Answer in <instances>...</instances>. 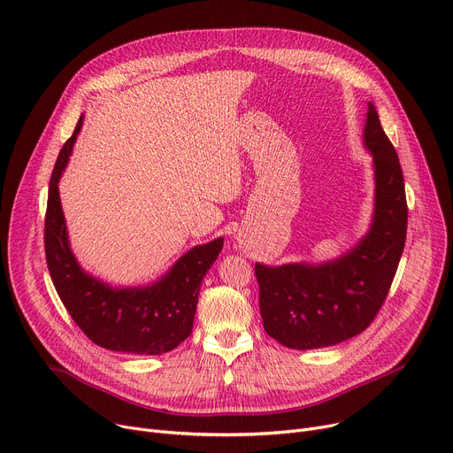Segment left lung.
<instances>
[{
    "label": "left lung",
    "instance_id": "left-lung-1",
    "mask_svg": "<svg viewBox=\"0 0 453 453\" xmlns=\"http://www.w3.org/2000/svg\"><path fill=\"white\" fill-rule=\"evenodd\" d=\"M365 145L373 156L375 211L357 247L318 266L256 263L263 326L270 337L294 350L334 346L366 330L397 272L408 225L404 180L397 152L372 103Z\"/></svg>",
    "mask_w": 453,
    "mask_h": 453
}]
</instances>
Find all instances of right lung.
I'll use <instances>...</instances> for the list:
<instances>
[{
  "label": "right lung",
  "mask_w": 453,
  "mask_h": 453,
  "mask_svg": "<svg viewBox=\"0 0 453 453\" xmlns=\"http://www.w3.org/2000/svg\"><path fill=\"white\" fill-rule=\"evenodd\" d=\"M81 125L83 116L59 150L49 185L45 257L52 283L74 323L97 346L135 356L170 352L192 334L201 281L223 250V237L194 247L150 287L112 288L83 272L68 247L58 190Z\"/></svg>",
  "instance_id": "add662e5"
}]
</instances>
